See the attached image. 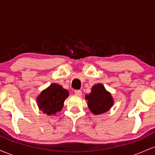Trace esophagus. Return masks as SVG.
<instances>
[{
    "label": "esophagus",
    "mask_w": 155,
    "mask_h": 155,
    "mask_svg": "<svg viewBox=\"0 0 155 155\" xmlns=\"http://www.w3.org/2000/svg\"><path fill=\"white\" fill-rule=\"evenodd\" d=\"M74 93H75L76 95H79V96H81V95H82V93H81V91L80 90H75V91H74Z\"/></svg>",
    "instance_id": "34e87169"
}]
</instances>
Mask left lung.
Masks as SVG:
<instances>
[{
    "label": "left lung",
    "instance_id": "8db88e82",
    "mask_svg": "<svg viewBox=\"0 0 155 155\" xmlns=\"http://www.w3.org/2000/svg\"><path fill=\"white\" fill-rule=\"evenodd\" d=\"M87 100L88 107L90 111L95 115L108 111L114 104V99L102 84H97L91 89V92L85 95Z\"/></svg>",
    "mask_w": 155,
    "mask_h": 155
}]
</instances>
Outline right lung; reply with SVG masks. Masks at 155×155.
<instances>
[{"instance_id":"obj_1","label":"right lung","mask_w":155,"mask_h":155,"mask_svg":"<svg viewBox=\"0 0 155 155\" xmlns=\"http://www.w3.org/2000/svg\"><path fill=\"white\" fill-rule=\"evenodd\" d=\"M69 92L58 84L53 83L43 90L37 97L39 109L48 116L55 114L63 107L64 101L68 97Z\"/></svg>"}]
</instances>
